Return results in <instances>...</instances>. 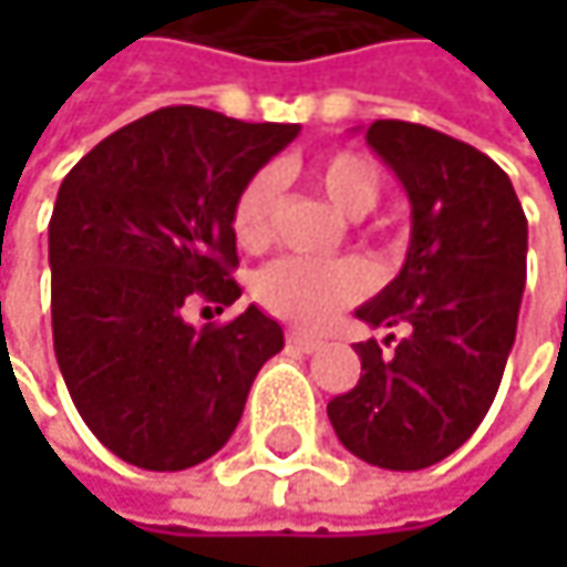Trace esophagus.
I'll list each match as a JSON object with an SVG mask.
<instances>
[{
	"label": "esophagus",
	"instance_id": "obj_1",
	"mask_svg": "<svg viewBox=\"0 0 567 567\" xmlns=\"http://www.w3.org/2000/svg\"><path fill=\"white\" fill-rule=\"evenodd\" d=\"M285 344H288V348H295V351H301V354H311V351H318V348H321V341H318V338L301 334V331H288V334H285Z\"/></svg>",
	"mask_w": 567,
	"mask_h": 567
}]
</instances>
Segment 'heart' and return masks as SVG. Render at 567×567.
<instances>
[{
  "instance_id": "obj_1",
  "label": "heart",
  "mask_w": 567,
  "mask_h": 567,
  "mask_svg": "<svg viewBox=\"0 0 567 567\" xmlns=\"http://www.w3.org/2000/svg\"><path fill=\"white\" fill-rule=\"evenodd\" d=\"M311 179L318 189L351 219H361L378 209L381 203V171L374 161L354 151H334L311 167ZM279 176L276 171L252 173L233 199L229 226L239 246L259 249L269 243L272 233V209H276ZM371 288V272L358 259H301L282 256L259 269L256 276V298L276 318L291 321L298 328H321L341 308L364 298Z\"/></svg>"
}]
</instances>
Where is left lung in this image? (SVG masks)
<instances>
[{
	"mask_svg": "<svg viewBox=\"0 0 567 567\" xmlns=\"http://www.w3.org/2000/svg\"><path fill=\"white\" fill-rule=\"evenodd\" d=\"M364 137L403 183L413 226L400 276L358 318L403 328V338L391 354L374 338L354 344L361 381L328 403V420L358 460L423 470L460 450L496 400L528 223L509 176L483 151L410 121H374Z\"/></svg>",
	"mask_w": 567,
	"mask_h": 567,
	"instance_id": "left-lung-1",
	"label": "left lung"
}]
</instances>
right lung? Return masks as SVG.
Returning <instances> with one entry per match:
<instances>
[{
    "instance_id": "obj_1",
    "label": "right lung",
    "mask_w": 567,
    "mask_h": 567,
    "mask_svg": "<svg viewBox=\"0 0 567 567\" xmlns=\"http://www.w3.org/2000/svg\"><path fill=\"white\" fill-rule=\"evenodd\" d=\"M298 124L161 107L84 154L49 223L52 338L87 430L124 463L176 473L233 436L259 368L285 344L249 305L226 324L186 321L243 288L229 209Z\"/></svg>"
}]
</instances>
